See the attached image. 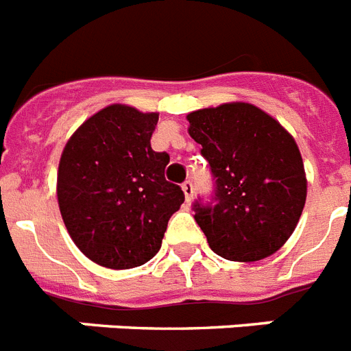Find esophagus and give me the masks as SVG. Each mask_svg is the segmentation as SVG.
Masks as SVG:
<instances>
[{"label": "esophagus", "instance_id": "34e87169", "mask_svg": "<svg viewBox=\"0 0 351 351\" xmlns=\"http://www.w3.org/2000/svg\"><path fill=\"white\" fill-rule=\"evenodd\" d=\"M182 192H184V197H186V201L190 202L193 199V184L190 181L182 182Z\"/></svg>", "mask_w": 351, "mask_h": 351}]
</instances>
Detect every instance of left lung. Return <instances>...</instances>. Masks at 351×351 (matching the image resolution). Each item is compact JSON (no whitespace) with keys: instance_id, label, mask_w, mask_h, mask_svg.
<instances>
[{"instance_id":"left-lung-1","label":"left lung","mask_w":351,"mask_h":351,"mask_svg":"<svg viewBox=\"0 0 351 351\" xmlns=\"http://www.w3.org/2000/svg\"><path fill=\"white\" fill-rule=\"evenodd\" d=\"M186 118L215 181L211 202H193V217L211 251L231 262H256L276 253L296 230L306 199L294 138L245 102L199 109Z\"/></svg>"}]
</instances>
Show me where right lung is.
I'll use <instances>...</instances> for the list:
<instances>
[{
    "label": "right lung",
    "mask_w": 351,
    "mask_h": 351,
    "mask_svg": "<svg viewBox=\"0 0 351 351\" xmlns=\"http://www.w3.org/2000/svg\"><path fill=\"white\" fill-rule=\"evenodd\" d=\"M158 118L107 106L75 130L60 156V215L75 245L102 267L149 262L184 202L181 186L165 179L170 156L150 147Z\"/></svg>",
    "instance_id": "1"
}]
</instances>
